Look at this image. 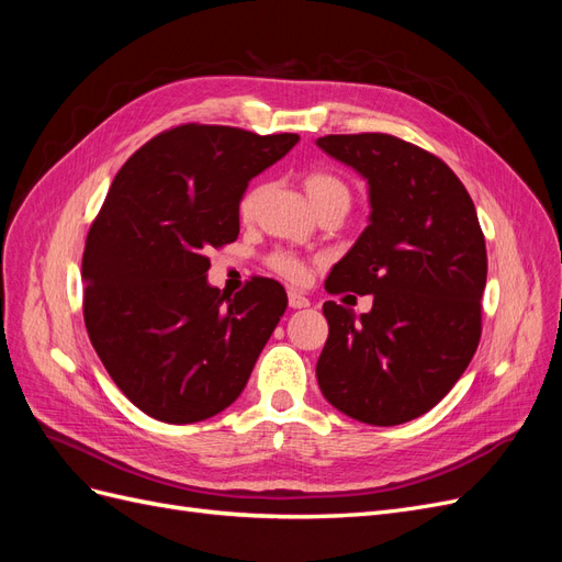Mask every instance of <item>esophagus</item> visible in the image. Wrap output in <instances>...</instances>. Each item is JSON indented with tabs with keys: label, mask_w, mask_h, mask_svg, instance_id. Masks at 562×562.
<instances>
[{
	"label": "esophagus",
	"mask_w": 562,
	"mask_h": 562,
	"mask_svg": "<svg viewBox=\"0 0 562 562\" xmlns=\"http://www.w3.org/2000/svg\"><path fill=\"white\" fill-rule=\"evenodd\" d=\"M288 304H291L293 310H304V307H310V300L297 291H291V293H288Z\"/></svg>",
	"instance_id": "1"
}]
</instances>
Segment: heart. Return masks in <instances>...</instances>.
Instances as JSON below:
<instances>
[{"label":"heart","instance_id":"obj_1","mask_svg":"<svg viewBox=\"0 0 562 562\" xmlns=\"http://www.w3.org/2000/svg\"><path fill=\"white\" fill-rule=\"evenodd\" d=\"M304 190H307L316 213L328 209V206H342L349 209L351 203V190L345 178H339L333 171H312L304 176ZM265 192V184H252L244 192L241 201H239V215L241 220H252L255 213H258L260 199ZM267 267L271 271H277L279 277L293 281V283H302L307 279V262H304L300 255L291 252V250H274L267 258Z\"/></svg>","mask_w":562,"mask_h":562}]
</instances>
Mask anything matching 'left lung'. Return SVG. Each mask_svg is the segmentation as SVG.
Here are the masks:
<instances>
[{
    "label": "left lung",
    "mask_w": 562,
    "mask_h": 562,
    "mask_svg": "<svg viewBox=\"0 0 562 562\" xmlns=\"http://www.w3.org/2000/svg\"><path fill=\"white\" fill-rule=\"evenodd\" d=\"M330 157L370 184V225L339 260L326 291L372 295L353 316L326 302L328 339L316 363L323 396L353 419L394 427L443 398L483 330L485 236L452 168L389 133L323 135Z\"/></svg>",
    "instance_id": "8db88e82"
}]
</instances>
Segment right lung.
<instances>
[{"instance_id": "obj_1", "label": "right lung", "mask_w": 562, "mask_h": 562, "mask_svg": "<svg viewBox=\"0 0 562 562\" xmlns=\"http://www.w3.org/2000/svg\"><path fill=\"white\" fill-rule=\"evenodd\" d=\"M297 140L180 124L116 173L83 246V323L114 384L145 415L192 424L244 391L288 295L267 277L220 295L206 281L209 252L236 241L248 180Z\"/></svg>"}]
</instances>
